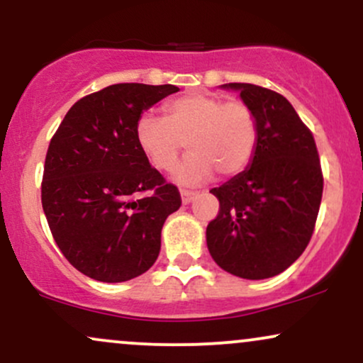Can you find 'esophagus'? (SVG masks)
<instances>
[{"mask_svg":"<svg viewBox=\"0 0 363 363\" xmlns=\"http://www.w3.org/2000/svg\"><path fill=\"white\" fill-rule=\"evenodd\" d=\"M194 196H196L194 191L181 189V199H182V203H184V205H187V203H191V201H193V199H194Z\"/></svg>","mask_w":363,"mask_h":363,"instance_id":"34e87169","label":"esophagus"}]
</instances>
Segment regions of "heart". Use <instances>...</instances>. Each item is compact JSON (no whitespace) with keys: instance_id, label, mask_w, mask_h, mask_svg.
I'll return each instance as SVG.
<instances>
[{"instance_id":"heart-1","label":"heart","mask_w":363,"mask_h":363,"mask_svg":"<svg viewBox=\"0 0 363 363\" xmlns=\"http://www.w3.org/2000/svg\"><path fill=\"white\" fill-rule=\"evenodd\" d=\"M165 118L145 112L135 126L136 143L153 167L169 172L182 148H191L176 170L182 184H199L213 176L244 172L256 155L259 129L242 101L191 91L165 104Z\"/></svg>"}]
</instances>
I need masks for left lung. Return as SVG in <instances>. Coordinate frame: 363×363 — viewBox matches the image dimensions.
I'll list each match as a JSON object with an SVG mask.
<instances>
[{
	"label": "left lung",
	"instance_id": "obj_1",
	"mask_svg": "<svg viewBox=\"0 0 363 363\" xmlns=\"http://www.w3.org/2000/svg\"><path fill=\"white\" fill-rule=\"evenodd\" d=\"M257 121L251 165L210 191L220 201L206 227L208 251L225 272L264 280L306 251L318 220L324 177L311 129L278 91L228 83Z\"/></svg>",
	"mask_w": 363,
	"mask_h": 363
}]
</instances>
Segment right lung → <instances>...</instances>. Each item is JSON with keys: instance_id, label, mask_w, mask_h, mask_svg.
Masks as SVG:
<instances>
[{"instance_id": "right-lung-1", "label": "right lung", "mask_w": 363, "mask_h": 363, "mask_svg": "<svg viewBox=\"0 0 363 363\" xmlns=\"http://www.w3.org/2000/svg\"><path fill=\"white\" fill-rule=\"evenodd\" d=\"M174 85L118 83L66 112L45 153L43 208L57 247L78 272L119 283L152 268L165 218L181 206L177 186L136 143L141 112Z\"/></svg>"}]
</instances>
